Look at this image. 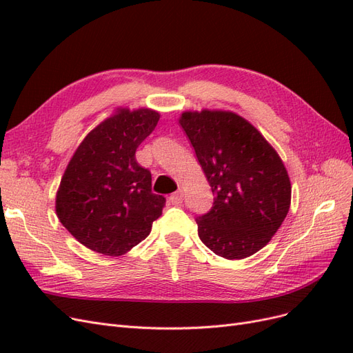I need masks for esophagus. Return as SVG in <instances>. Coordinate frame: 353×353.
I'll use <instances>...</instances> for the list:
<instances>
[{
	"mask_svg": "<svg viewBox=\"0 0 353 353\" xmlns=\"http://www.w3.org/2000/svg\"><path fill=\"white\" fill-rule=\"evenodd\" d=\"M183 200H184V193H183V190H178L176 193L170 194V197H169V201L172 203V205H175V206L181 205V203H183Z\"/></svg>",
	"mask_w": 353,
	"mask_h": 353,
	"instance_id": "obj_1",
	"label": "esophagus"
}]
</instances>
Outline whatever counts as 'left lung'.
<instances>
[{
    "mask_svg": "<svg viewBox=\"0 0 353 353\" xmlns=\"http://www.w3.org/2000/svg\"><path fill=\"white\" fill-rule=\"evenodd\" d=\"M179 125L215 196L212 209L196 219L200 240L225 259L249 258L271 241L290 209L292 184L281 157L230 110L184 112Z\"/></svg>",
    "mask_w": 353,
    "mask_h": 353,
    "instance_id": "1",
    "label": "left lung"
}]
</instances>
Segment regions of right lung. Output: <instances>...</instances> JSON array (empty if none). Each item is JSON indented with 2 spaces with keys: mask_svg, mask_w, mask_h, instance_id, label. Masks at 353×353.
<instances>
[{
  "mask_svg": "<svg viewBox=\"0 0 353 353\" xmlns=\"http://www.w3.org/2000/svg\"><path fill=\"white\" fill-rule=\"evenodd\" d=\"M159 112H116L94 128L73 153L61 176L56 213L85 248L121 256L141 243L162 215L165 197L152 191L150 170L135 152L153 132Z\"/></svg>",
  "mask_w": 353,
  "mask_h": 353,
  "instance_id": "add662e5",
  "label": "right lung"
}]
</instances>
